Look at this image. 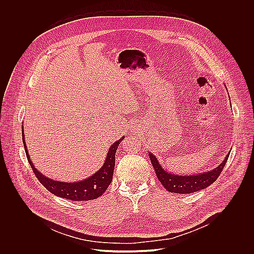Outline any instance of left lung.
<instances>
[{
	"label": "left lung",
	"instance_id": "1",
	"mask_svg": "<svg viewBox=\"0 0 254 254\" xmlns=\"http://www.w3.org/2000/svg\"><path fill=\"white\" fill-rule=\"evenodd\" d=\"M148 155L157 178L167 191L178 194H190L204 190L218 179L228 161L230 152L227 154L223 162L213 170L194 175H179L167 171L162 167L155 155L150 151L148 152Z\"/></svg>",
	"mask_w": 254,
	"mask_h": 254
}]
</instances>
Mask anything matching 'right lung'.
Instances as JSON below:
<instances>
[{"mask_svg":"<svg viewBox=\"0 0 254 254\" xmlns=\"http://www.w3.org/2000/svg\"><path fill=\"white\" fill-rule=\"evenodd\" d=\"M21 133H22V142L25 149L27 160L38 181L49 192H51L55 196L65 198L67 200H72V201L94 200L99 198L105 193V191L107 190V188L109 187V185L113 180L116 151L118 149L119 144L125 138V136H123L119 140H117L114 144L111 145V147L108 150V154L106 156L103 166L95 174H93L92 176L84 180L69 183V182H61V181L48 178L35 168V166L31 162V159L25 144L23 126H21Z\"/></svg>","mask_w":254,"mask_h":254,"instance_id":"1","label":"right lung"}]
</instances>
